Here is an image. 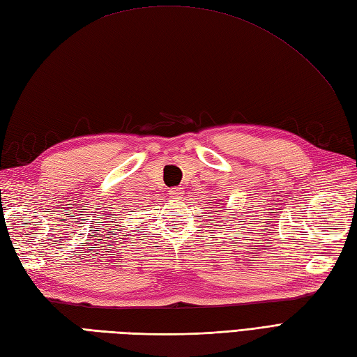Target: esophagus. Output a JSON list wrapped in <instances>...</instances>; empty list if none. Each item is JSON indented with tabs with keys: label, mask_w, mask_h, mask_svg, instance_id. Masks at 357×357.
Here are the masks:
<instances>
[{
	"label": "esophagus",
	"mask_w": 357,
	"mask_h": 357,
	"mask_svg": "<svg viewBox=\"0 0 357 357\" xmlns=\"http://www.w3.org/2000/svg\"><path fill=\"white\" fill-rule=\"evenodd\" d=\"M183 188L181 187H174V188H170V196H172V199H179L181 196H183Z\"/></svg>",
	"instance_id": "34e87169"
}]
</instances>
